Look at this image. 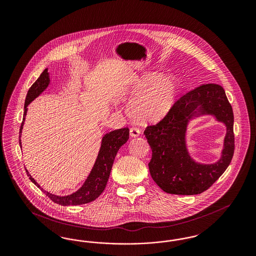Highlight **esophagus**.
<instances>
[{
  "mask_svg": "<svg viewBox=\"0 0 256 256\" xmlns=\"http://www.w3.org/2000/svg\"><path fill=\"white\" fill-rule=\"evenodd\" d=\"M141 134V132H140V130L139 128H132L130 130V137H138L139 135Z\"/></svg>",
  "mask_w": 256,
  "mask_h": 256,
  "instance_id": "1",
  "label": "esophagus"
}]
</instances>
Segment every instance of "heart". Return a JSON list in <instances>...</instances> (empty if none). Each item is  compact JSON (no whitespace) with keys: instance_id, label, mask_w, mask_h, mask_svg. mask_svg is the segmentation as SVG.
I'll list each match as a JSON object with an SVG mask.
<instances>
[{"instance_id":"b5f03b06","label":"heart","mask_w":256,"mask_h":256,"mask_svg":"<svg viewBox=\"0 0 256 256\" xmlns=\"http://www.w3.org/2000/svg\"><path fill=\"white\" fill-rule=\"evenodd\" d=\"M180 91L178 80L158 72L136 78L128 90V113L138 122H156L172 110Z\"/></svg>"}]
</instances>
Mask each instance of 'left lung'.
I'll return each mask as SVG.
<instances>
[{
  "label": "left lung",
  "instance_id": "left-lung-1",
  "mask_svg": "<svg viewBox=\"0 0 256 256\" xmlns=\"http://www.w3.org/2000/svg\"><path fill=\"white\" fill-rule=\"evenodd\" d=\"M204 116H213L227 130L221 158L209 164L196 162L186 141L190 121ZM233 124L232 106L222 86L207 84L185 94L162 121L144 132L152 152L148 169L154 182L164 192L174 195H196L207 190L230 164Z\"/></svg>",
  "mask_w": 256,
  "mask_h": 256
}]
</instances>
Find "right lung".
<instances>
[{"mask_svg": "<svg viewBox=\"0 0 256 256\" xmlns=\"http://www.w3.org/2000/svg\"><path fill=\"white\" fill-rule=\"evenodd\" d=\"M50 86V74L48 73V69H45L40 76L36 80V82L28 89L26 100H24V116H23V122L21 124L20 132H19V144L22 148L21 142V134L23 130L26 115L28 111V106L40 94H42L47 87ZM130 137V130L128 128L116 130L113 132H110L108 134L104 135L102 138L100 148L98 154L97 158L94 163V166L90 172L89 176H87L82 186L74 192L73 194L67 196H58L50 194L48 191H45L41 186L36 182V180L30 174V172H26L28 176H30V180L36 185L39 189L46 196H48L50 198L63 206H80L88 204L90 202H93L97 198L98 196L102 193L104 190L108 180L110 178V172L114 162L115 156L120 150V148L128 140Z\"/></svg>", "mask_w": 256, "mask_h": 256, "instance_id": "add662e5", "label": "right lung"}]
</instances>
